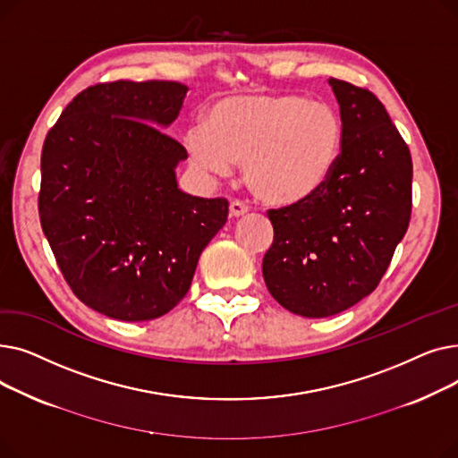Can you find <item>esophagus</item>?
<instances>
[{
    "instance_id": "esophagus-1",
    "label": "esophagus",
    "mask_w": 458,
    "mask_h": 458,
    "mask_svg": "<svg viewBox=\"0 0 458 458\" xmlns=\"http://www.w3.org/2000/svg\"><path fill=\"white\" fill-rule=\"evenodd\" d=\"M247 211H249V208L243 202L233 200L230 204V216H232V219H239V216H243Z\"/></svg>"
}]
</instances>
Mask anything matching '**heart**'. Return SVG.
<instances>
[{
    "label": "heart",
    "instance_id": "heart-1",
    "mask_svg": "<svg viewBox=\"0 0 458 458\" xmlns=\"http://www.w3.org/2000/svg\"><path fill=\"white\" fill-rule=\"evenodd\" d=\"M344 120L332 106L301 94L228 96L208 111V126L185 133V148L200 171L223 178L243 163L252 195L269 206L314 197L342 156Z\"/></svg>",
    "mask_w": 458,
    "mask_h": 458
}]
</instances>
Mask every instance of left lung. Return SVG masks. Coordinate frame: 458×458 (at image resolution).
Masks as SVG:
<instances>
[{
	"instance_id": "8db88e82",
	"label": "left lung",
	"mask_w": 458,
	"mask_h": 458,
	"mask_svg": "<svg viewBox=\"0 0 458 458\" xmlns=\"http://www.w3.org/2000/svg\"><path fill=\"white\" fill-rule=\"evenodd\" d=\"M344 120L342 156L314 197L269 209L275 239L263 280L285 310L328 318L368 297L412 211V157L377 96L330 78Z\"/></svg>"
}]
</instances>
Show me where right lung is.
Masks as SVG:
<instances>
[{
  "label": "right lung",
  "instance_id": "add662e5",
  "mask_svg": "<svg viewBox=\"0 0 458 458\" xmlns=\"http://www.w3.org/2000/svg\"><path fill=\"white\" fill-rule=\"evenodd\" d=\"M189 87L113 81L80 92L47 131L38 215L74 295L120 321H150L189 292L228 216L226 199L178 189L187 159L166 135Z\"/></svg>",
  "mask_w": 458,
  "mask_h": 458
}]
</instances>
